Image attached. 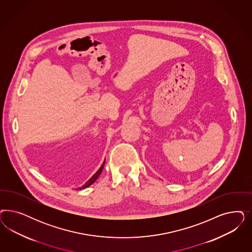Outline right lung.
<instances>
[{"label": "right lung", "mask_w": 252, "mask_h": 252, "mask_svg": "<svg viewBox=\"0 0 252 252\" xmlns=\"http://www.w3.org/2000/svg\"><path fill=\"white\" fill-rule=\"evenodd\" d=\"M104 165H105V162L103 163V165L100 167V169H99V170H98V171H96L94 175H93V177H92V178H90L89 181H87V182H86V184H85L84 186H82V187H81V188H83V189H84V188H86V187H90L92 184H94V183L96 181V179L99 177V175L101 174L102 171H103Z\"/></svg>", "instance_id": "obj_1"}]
</instances>
